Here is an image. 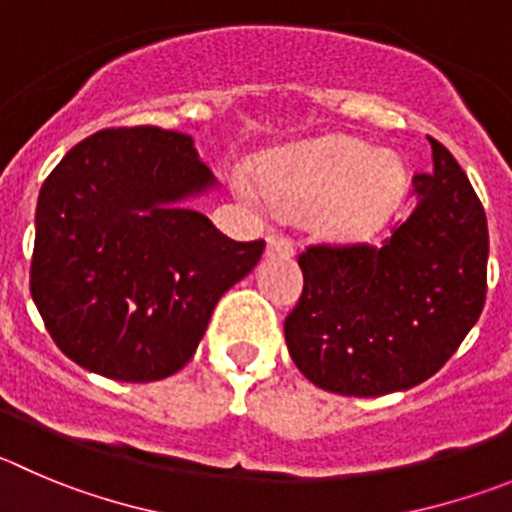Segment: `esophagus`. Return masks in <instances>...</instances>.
Listing matches in <instances>:
<instances>
[{"label":"esophagus","mask_w":512,"mask_h":512,"mask_svg":"<svg viewBox=\"0 0 512 512\" xmlns=\"http://www.w3.org/2000/svg\"><path fill=\"white\" fill-rule=\"evenodd\" d=\"M267 255L270 257H293L295 245L288 234H270L267 237Z\"/></svg>","instance_id":"1"}]
</instances>
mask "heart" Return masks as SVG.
Here are the masks:
<instances>
[{"label": "heart", "mask_w": 512, "mask_h": 512, "mask_svg": "<svg viewBox=\"0 0 512 512\" xmlns=\"http://www.w3.org/2000/svg\"><path fill=\"white\" fill-rule=\"evenodd\" d=\"M247 202H267L280 212L313 214L315 229L336 242H366L399 207L407 174L389 154L351 138L280 154L262 166V186L247 171L232 176Z\"/></svg>", "instance_id": "b5f03b06"}]
</instances>
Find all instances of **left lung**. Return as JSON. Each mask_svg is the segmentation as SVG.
Returning a JSON list of instances; mask_svg holds the SVG:
<instances>
[{"label":"left lung","instance_id":"1","mask_svg":"<svg viewBox=\"0 0 512 512\" xmlns=\"http://www.w3.org/2000/svg\"><path fill=\"white\" fill-rule=\"evenodd\" d=\"M432 174L384 245H308L285 341L308 381L343 396L422 384L460 348L487 293V217L455 156L429 136Z\"/></svg>","mask_w":512,"mask_h":512}]
</instances>
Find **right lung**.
<instances>
[{
    "instance_id": "right-lung-1",
    "label": "right lung",
    "mask_w": 512,
    "mask_h": 512,
    "mask_svg": "<svg viewBox=\"0 0 512 512\" xmlns=\"http://www.w3.org/2000/svg\"><path fill=\"white\" fill-rule=\"evenodd\" d=\"M214 184L189 136L105 128L40 189L30 290L62 353L116 381H159L194 356L217 300L260 260L184 202Z\"/></svg>"
}]
</instances>
